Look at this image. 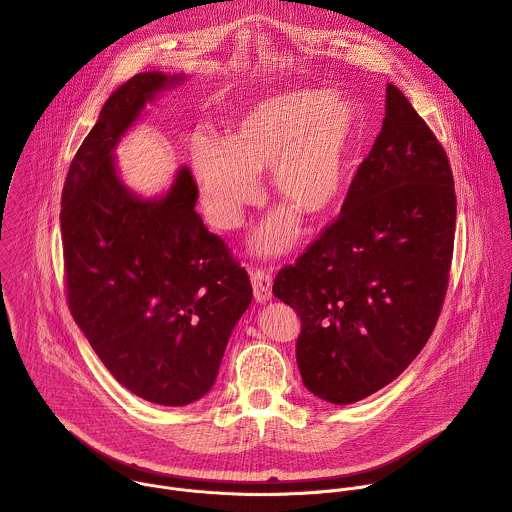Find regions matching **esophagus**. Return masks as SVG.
<instances>
[{"instance_id": "1", "label": "esophagus", "mask_w": 512, "mask_h": 512, "mask_svg": "<svg viewBox=\"0 0 512 512\" xmlns=\"http://www.w3.org/2000/svg\"><path fill=\"white\" fill-rule=\"evenodd\" d=\"M251 285H253V296L257 302H269L271 300V273L263 267H255L251 269Z\"/></svg>"}]
</instances>
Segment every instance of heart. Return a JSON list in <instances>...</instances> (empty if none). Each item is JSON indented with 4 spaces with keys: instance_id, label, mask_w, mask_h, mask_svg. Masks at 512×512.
I'll return each instance as SVG.
<instances>
[{
    "instance_id": "obj_1",
    "label": "heart",
    "mask_w": 512,
    "mask_h": 512,
    "mask_svg": "<svg viewBox=\"0 0 512 512\" xmlns=\"http://www.w3.org/2000/svg\"><path fill=\"white\" fill-rule=\"evenodd\" d=\"M358 133L360 109L352 99L300 89L243 109L221 143L196 137L190 162L210 223L239 227L245 208L259 198L255 176L265 170L277 200L308 218L330 214L342 196ZM296 231V214L281 210L259 229L257 249L279 253Z\"/></svg>"
}]
</instances>
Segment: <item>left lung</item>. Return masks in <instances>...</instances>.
<instances>
[{
	"label": "left lung",
	"instance_id": "obj_1",
	"mask_svg": "<svg viewBox=\"0 0 512 512\" xmlns=\"http://www.w3.org/2000/svg\"><path fill=\"white\" fill-rule=\"evenodd\" d=\"M454 235L444 145L387 85L383 129L340 214L273 281V296L302 320L296 358L308 391L348 405L409 367L440 318Z\"/></svg>",
	"mask_w": 512,
	"mask_h": 512
}]
</instances>
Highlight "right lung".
Listing matches in <instances>:
<instances>
[{
    "instance_id": "right-lung-1",
    "label": "right lung",
    "mask_w": 512,
    "mask_h": 512,
    "mask_svg": "<svg viewBox=\"0 0 512 512\" xmlns=\"http://www.w3.org/2000/svg\"><path fill=\"white\" fill-rule=\"evenodd\" d=\"M176 81L141 72L107 99L70 162L60 210L72 318L125 389L168 407L210 391L253 298L247 271L194 210L188 168L160 200L133 196L117 178L119 137Z\"/></svg>"
}]
</instances>
